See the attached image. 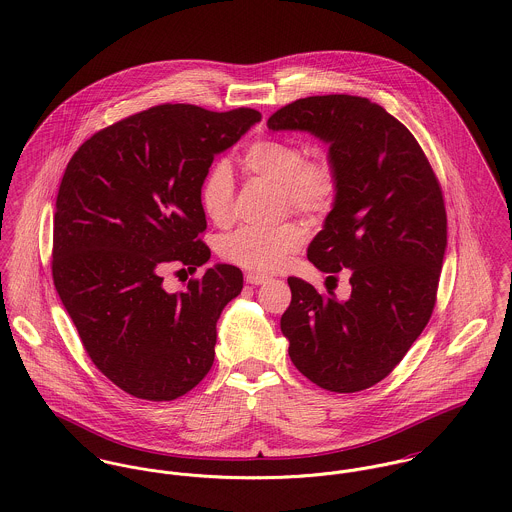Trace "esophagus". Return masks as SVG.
I'll return each mask as SVG.
<instances>
[{"label": "esophagus", "mask_w": 512, "mask_h": 512, "mask_svg": "<svg viewBox=\"0 0 512 512\" xmlns=\"http://www.w3.org/2000/svg\"><path fill=\"white\" fill-rule=\"evenodd\" d=\"M270 278L264 276V274H258V272H248L246 274V282L252 284V286H260V284H266Z\"/></svg>", "instance_id": "obj_1"}]
</instances>
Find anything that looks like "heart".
<instances>
[{"mask_svg":"<svg viewBox=\"0 0 512 512\" xmlns=\"http://www.w3.org/2000/svg\"><path fill=\"white\" fill-rule=\"evenodd\" d=\"M305 151L297 142L282 138H262L252 142L242 153L244 167L282 187L293 211L305 215L327 213L339 193V171L325 153L303 159ZM203 213L215 224H226L232 217V171L215 163L199 189ZM305 228L288 222L276 228L242 226L228 234L222 244V256L252 272H276L303 244Z\"/></svg>","mask_w":512,"mask_h":512,"instance_id":"b5f03b06","label":"heart"}]
</instances>
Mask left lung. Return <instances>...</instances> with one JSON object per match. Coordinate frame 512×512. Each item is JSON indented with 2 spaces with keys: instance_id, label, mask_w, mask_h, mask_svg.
Segmentation results:
<instances>
[{
  "instance_id": "left-lung-1",
  "label": "left lung",
  "mask_w": 512,
  "mask_h": 512,
  "mask_svg": "<svg viewBox=\"0 0 512 512\" xmlns=\"http://www.w3.org/2000/svg\"><path fill=\"white\" fill-rule=\"evenodd\" d=\"M272 132H307L329 146L339 193L307 258L351 272V295H321L288 278L280 327L295 368L331 392L386 378L428 325L447 248L438 179L410 130L361 96H307L270 116Z\"/></svg>"
}]
</instances>
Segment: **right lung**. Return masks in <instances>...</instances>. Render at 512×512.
<instances>
[{
  "instance_id": "add662e5",
  "label": "right lung",
  "mask_w": 512,
  "mask_h": 512,
  "mask_svg": "<svg viewBox=\"0 0 512 512\" xmlns=\"http://www.w3.org/2000/svg\"><path fill=\"white\" fill-rule=\"evenodd\" d=\"M260 120L252 108L161 104L100 130L67 165L53 282L92 363L136 398L175 400L213 366L217 321L242 272L215 264L181 293L163 290L161 272L209 262L201 183Z\"/></svg>"
}]
</instances>
